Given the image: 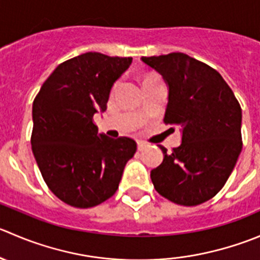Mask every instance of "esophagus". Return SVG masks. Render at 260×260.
Returning <instances> with one entry per match:
<instances>
[{
  "label": "esophagus",
  "instance_id": "obj_1",
  "mask_svg": "<svg viewBox=\"0 0 260 260\" xmlns=\"http://www.w3.org/2000/svg\"><path fill=\"white\" fill-rule=\"evenodd\" d=\"M146 146H147V145H146V142H143V141H138V142H137V148L140 151L143 150V148H145Z\"/></svg>",
  "mask_w": 260,
  "mask_h": 260
}]
</instances>
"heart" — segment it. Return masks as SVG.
Here are the masks:
<instances>
[{"mask_svg":"<svg viewBox=\"0 0 260 260\" xmlns=\"http://www.w3.org/2000/svg\"><path fill=\"white\" fill-rule=\"evenodd\" d=\"M152 77H155V76H147V77H146L145 80H147V79H152Z\"/></svg>","mask_w":260,"mask_h":260,"instance_id":"obj_1","label":"heart"}]
</instances>
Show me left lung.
<instances>
[{
  "label": "left lung",
  "instance_id": "left-lung-1",
  "mask_svg": "<svg viewBox=\"0 0 260 260\" xmlns=\"http://www.w3.org/2000/svg\"><path fill=\"white\" fill-rule=\"evenodd\" d=\"M169 89L164 122L178 125L181 143L151 170L153 186L181 206L207 202L222 189L243 148L241 108L220 74L184 53L142 57Z\"/></svg>",
  "mask_w": 260,
  "mask_h": 260
}]
</instances>
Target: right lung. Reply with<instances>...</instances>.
Returning a JSON list of instances; mask_svg holds the SVG:
<instances>
[{
  "instance_id": "right-lung-1",
  "label": "right lung",
  "mask_w": 260,
  "mask_h": 260,
  "mask_svg": "<svg viewBox=\"0 0 260 260\" xmlns=\"http://www.w3.org/2000/svg\"><path fill=\"white\" fill-rule=\"evenodd\" d=\"M131 57L87 52L52 72L32 103L31 148L48 188L77 208L100 205L117 191L137 145L98 133L94 114L107 110L114 82Z\"/></svg>"
}]
</instances>
